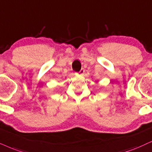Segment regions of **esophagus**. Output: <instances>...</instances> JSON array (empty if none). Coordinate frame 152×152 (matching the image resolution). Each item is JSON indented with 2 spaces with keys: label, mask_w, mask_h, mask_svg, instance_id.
I'll use <instances>...</instances> for the list:
<instances>
[{
  "label": "esophagus",
  "mask_w": 152,
  "mask_h": 152,
  "mask_svg": "<svg viewBox=\"0 0 152 152\" xmlns=\"http://www.w3.org/2000/svg\"><path fill=\"white\" fill-rule=\"evenodd\" d=\"M84 72H85V70H84L83 69H82L80 70L79 72L77 73V74H78V75H80V76H82V75L84 74Z\"/></svg>",
  "instance_id": "esophagus-1"
}]
</instances>
